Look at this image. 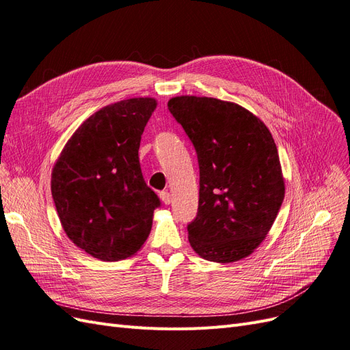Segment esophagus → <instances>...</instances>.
<instances>
[{
    "label": "esophagus",
    "instance_id": "obj_1",
    "mask_svg": "<svg viewBox=\"0 0 350 350\" xmlns=\"http://www.w3.org/2000/svg\"><path fill=\"white\" fill-rule=\"evenodd\" d=\"M160 198H161V200H163V204L164 205H168L172 202V196H170V193H168L167 190H163V191H160Z\"/></svg>",
    "mask_w": 350,
    "mask_h": 350
}]
</instances>
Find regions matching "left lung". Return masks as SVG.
Here are the masks:
<instances>
[{
	"label": "left lung",
	"instance_id": "left-lung-1",
	"mask_svg": "<svg viewBox=\"0 0 350 350\" xmlns=\"http://www.w3.org/2000/svg\"><path fill=\"white\" fill-rule=\"evenodd\" d=\"M167 106L198 154L199 206L187 225L191 249L218 263L247 257L265 240L285 196L272 133L230 101L180 96Z\"/></svg>",
	"mask_w": 350,
	"mask_h": 350
}]
</instances>
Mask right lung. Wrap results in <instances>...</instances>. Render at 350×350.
I'll list each match as a JSON object with an SVG mask.
<instances>
[{
	"label": "right lung",
	"mask_w": 350,
	"mask_h": 350,
	"mask_svg": "<svg viewBox=\"0 0 350 350\" xmlns=\"http://www.w3.org/2000/svg\"><path fill=\"white\" fill-rule=\"evenodd\" d=\"M155 106L154 98L139 97L100 109L74 132L53 167L52 198L64 231L98 260L137 253L161 206L138 157Z\"/></svg>",
	"instance_id": "add662e5"
}]
</instances>
